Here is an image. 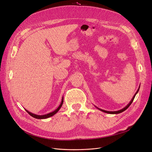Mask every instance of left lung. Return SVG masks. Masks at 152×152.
I'll return each instance as SVG.
<instances>
[{
    "mask_svg": "<svg viewBox=\"0 0 152 152\" xmlns=\"http://www.w3.org/2000/svg\"><path fill=\"white\" fill-rule=\"evenodd\" d=\"M139 89L137 90V91L136 92V93L135 94V95H134V97H133V98L132 99V100H131V101L129 102V103L128 105H127L126 107H125L124 108H123L122 110H119V111H105V110H101V109H99V108H98V109H99L100 110H101V111H102L103 112H105V113H109V114H118V113H122V112H123L124 111H125L127 108H128L131 105V103H132V102H133V100H134V98H135V95L137 94V93L138 92V91H139Z\"/></svg>",
    "mask_w": 152,
    "mask_h": 152,
    "instance_id": "obj_1",
    "label": "left lung"
}]
</instances>
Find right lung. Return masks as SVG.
Listing matches in <instances>:
<instances>
[{
  "instance_id": "right-lung-1",
  "label": "right lung",
  "mask_w": 152,
  "mask_h": 152,
  "mask_svg": "<svg viewBox=\"0 0 152 152\" xmlns=\"http://www.w3.org/2000/svg\"><path fill=\"white\" fill-rule=\"evenodd\" d=\"M63 103V98L62 99V100H61V103H60V106H59L57 109H56L55 111H53V112L50 113H49V114H47V115H35V114H33V113H31V112H29V111H27L26 110H25L27 111L29 115H31V116H33V117L34 118H36V119H45V118H49V117L52 116L54 115L56 113L58 112V111L60 109L61 107L62 106Z\"/></svg>"
}]
</instances>
